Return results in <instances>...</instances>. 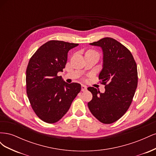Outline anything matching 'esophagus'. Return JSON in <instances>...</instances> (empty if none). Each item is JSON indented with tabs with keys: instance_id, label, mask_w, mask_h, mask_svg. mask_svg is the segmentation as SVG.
I'll return each instance as SVG.
<instances>
[{
	"instance_id": "1",
	"label": "esophagus",
	"mask_w": 156,
	"mask_h": 156,
	"mask_svg": "<svg viewBox=\"0 0 156 156\" xmlns=\"http://www.w3.org/2000/svg\"><path fill=\"white\" fill-rule=\"evenodd\" d=\"M87 89V87L86 85H84V84H82V85H81V90L83 92L86 91Z\"/></svg>"
}]
</instances>
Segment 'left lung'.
<instances>
[{"label":"left lung","mask_w":156,"mask_h":156,"mask_svg":"<svg viewBox=\"0 0 156 156\" xmlns=\"http://www.w3.org/2000/svg\"><path fill=\"white\" fill-rule=\"evenodd\" d=\"M100 47L103 51V69L99 75L105 91L88 87L92 94L88 103L89 110L102 123L116 122L128 109L137 87L136 64L131 52L111 37H104L90 44Z\"/></svg>","instance_id":"obj_1"}]
</instances>
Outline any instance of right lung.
<instances>
[{
    "label": "right lung",
    "instance_id": "obj_1",
    "mask_svg": "<svg viewBox=\"0 0 156 156\" xmlns=\"http://www.w3.org/2000/svg\"><path fill=\"white\" fill-rule=\"evenodd\" d=\"M78 45L49 41L35 52L27 66L28 98L36 115L47 123L53 124L62 119L81 91L80 84H68L58 76L66 64L68 51Z\"/></svg>",
    "mask_w": 156,
    "mask_h": 156
}]
</instances>
